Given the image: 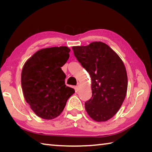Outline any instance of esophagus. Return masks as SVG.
I'll return each instance as SVG.
<instances>
[{
  "label": "esophagus",
  "instance_id": "34e87169",
  "mask_svg": "<svg viewBox=\"0 0 152 152\" xmlns=\"http://www.w3.org/2000/svg\"><path fill=\"white\" fill-rule=\"evenodd\" d=\"M79 88H80V84L78 83V84H77V86H76V90H77V91H78V89H79Z\"/></svg>",
  "mask_w": 152,
  "mask_h": 152
}]
</instances>
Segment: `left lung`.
I'll return each mask as SVG.
<instances>
[{"mask_svg": "<svg viewBox=\"0 0 152 152\" xmlns=\"http://www.w3.org/2000/svg\"><path fill=\"white\" fill-rule=\"evenodd\" d=\"M77 60L91 77L92 97L85 109L92 119L107 121L121 107L127 91L124 64L106 43L94 42L86 46H73Z\"/></svg>", "mask_w": 152, "mask_h": 152, "instance_id": "8db88e82", "label": "left lung"}]
</instances>
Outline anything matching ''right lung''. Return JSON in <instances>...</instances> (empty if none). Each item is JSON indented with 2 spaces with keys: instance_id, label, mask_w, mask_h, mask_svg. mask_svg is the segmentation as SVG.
Returning a JSON list of instances; mask_svg holds the SVG:
<instances>
[{
  "instance_id": "add662e5",
  "label": "right lung",
  "mask_w": 152,
  "mask_h": 152,
  "mask_svg": "<svg viewBox=\"0 0 152 152\" xmlns=\"http://www.w3.org/2000/svg\"><path fill=\"white\" fill-rule=\"evenodd\" d=\"M66 46L42 49L25 63L21 86L25 101L36 115L51 120L63 111L75 91L65 84L61 70L70 57Z\"/></svg>"
}]
</instances>
